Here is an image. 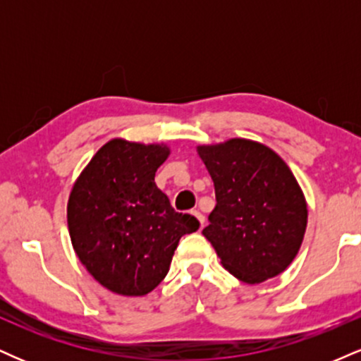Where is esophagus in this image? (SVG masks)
I'll return each instance as SVG.
<instances>
[{"label": "esophagus", "mask_w": 361, "mask_h": 361, "mask_svg": "<svg viewBox=\"0 0 361 361\" xmlns=\"http://www.w3.org/2000/svg\"><path fill=\"white\" fill-rule=\"evenodd\" d=\"M192 214L195 215V217L198 219V222H200V227H204V222H205V217H204V215H202L200 212H198V210H193Z\"/></svg>", "instance_id": "1"}]
</instances>
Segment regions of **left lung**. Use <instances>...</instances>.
<instances>
[{"label":"left lung","instance_id":"obj_1","mask_svg":"<svg viewBox=\"0 0 361 361\" xmlns=\"http://www.w3.org/2000/svg\"><path fill=\"white\" fill-rule=\"evenodd\" d=\"M197 152L217 200L202 234L222 267L250 285L283 273L307 227V202L287 163L250 139L197 146Z\"/></svg>","mask_w":361,"mask_h":361}]
</instances>
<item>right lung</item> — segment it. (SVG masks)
<instances>
[{
  "instance_id": "obj_1",
  "label": "right lung",
  "mask_w": 361,
  "mask_h": 361,
  "mask_svg": "<svg viewBox=\"0 0 361 361\" xmlns=\"http://www.w3.org/2000/svg\"><path fill=\"white\" fill-rule=\"evenodd\" d=\"M166 144L111 139L74 181L68 227L74 251L98 283L126 297L152 292L168 275L181 235L197 219L175 212L157 188Z\"/></svg>"
}]
</instances>
